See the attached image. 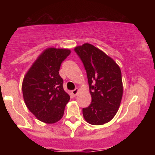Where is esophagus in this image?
I'll return each mask as SVG.
<instances>
[{"label":"esophagus","instance_id":"esophagus-1","mask_svg":"<svg viewBox=\"0 0 155 155\" xmlns=\"http://www.w3.org/2000/svg\"><path fill=\"white\" fill-rule=\"evenodd\" d=\"M79 90L78 88H76L75 90H72V94L73 95H74V96H76V95H77L78 94V92H79Z\"/></svg>","mask_w":155,"mask_h":155}]
</instances>
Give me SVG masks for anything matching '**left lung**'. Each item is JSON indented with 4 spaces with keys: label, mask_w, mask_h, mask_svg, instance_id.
Segmentation results:
<instances>
[{
    "label": "left lung",
    "mask_w": 155,
    "mask_h": 155,
    "mask_svg": "<svg viewBox=\"0 0 155 155\" xmlns=\"http://www.w3.org/2000/svg\"><path fill=\"white\" fill-rule=\"evenodd\" d=\"M74 51L83 63L92 96V102L83 108L84 120L93 125L111 121L116 115L122 97V73L118 65L104 51L90 44Z\"/></svg>",
    "instance_id": "1"
}]
</instances>
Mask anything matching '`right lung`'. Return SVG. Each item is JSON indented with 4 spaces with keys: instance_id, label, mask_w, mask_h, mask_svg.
<instances>
[{
    "instance_id": "right-lung-1",
    "label": "right lung",
    "mask_w": 155,
    "mask_h": 155,
    "mask_svg": "<svg viewBox=\"0 0 155 155\" xmlns=\"http://www.w3.org/2000/svg\"><path fill=\"white\" fill-rule=\"evenodd\" d=\"M69 49L49 48L38 57L25 76L22 93L27 107L38 120L55 123L63 116L70 96L64 90L59 75Z\"/></svg>"
}]
</instances>
